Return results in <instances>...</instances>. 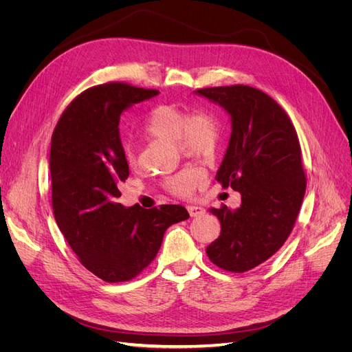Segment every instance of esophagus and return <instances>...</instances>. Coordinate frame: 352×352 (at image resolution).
I'll return each instance as SVG.
<instances>
[{
    "instance_id": "34e87169",
    "label": "esophagus",
    "mask_w": 352,
    "mask_h": 352,
    "mask_svg": "<svg viewBox=\"0 0 352 352\" xmlns=\"http://www.w3.org/2000/svg\"><path fill=\"white\" fill-rule=\"evenodd\" d=\"M188 211H189L190 217H198L206 212V210L199 206H188Z\"/></svg>"
}]
</instances>
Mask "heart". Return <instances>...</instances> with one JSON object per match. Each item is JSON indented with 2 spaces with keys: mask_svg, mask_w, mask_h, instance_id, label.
<instances>
[{
  "mask_svg": "<svg viewBox=\"0 0 352 352\" xmlns=\"http://www.w3.org/2000/svg\"><path fill=\"white\" fill-rule=\"evenodd\" d=\"M145 132L157 140L177 142L188 157L210 160L219 151L221 144V124L217 117L208 110L199 109L188 113L176 105H160L146 116ZM126 160L135 163L131 146L124 148ZM204 173L197 167H185L164 180V188L170 194L188 197L202 184Z\"/></svg>",
  "mask_w": 352,
  "mask_h": 352,
  "instance_id": "obj_1",
  "label": "heart"
}]
</instances>
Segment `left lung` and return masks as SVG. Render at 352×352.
Returning a JSON list of instances; mask_svg holds the SVG:
<instances>
[{"mask_svg":"<svg viewBox=\"0 0 352 352\" xmlns=\"http://www.w3.org/2000/svg\"><path fill=\"white\" fill-rule=\"evenodd\" d=\"M198 95L232 117V133L216 180L241 194V207L211 208L220 236L206 252L217 267L243 273L280 250L295 226L307 179L289 116L267 94L247 85L202 88Z\"/></svg>","mask_w":352,"mask_h":352,"instance_id":"left-lung-1","label":"left lung"}]
</instances>
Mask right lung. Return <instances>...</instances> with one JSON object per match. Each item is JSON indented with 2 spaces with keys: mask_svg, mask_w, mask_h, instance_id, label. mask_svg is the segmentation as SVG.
Here are the masks:
<instances>
[{
  "mask_svg": "<svg viewBox=\"0 0 352 352\" xmlns=\"http://www.w3.org/2000/svg\"><path fill=\"white\" fill-rule=\"evenodd\" d=\"M157 94L123 82L92 87L67 105L51 138L56 221L83 267L109 283L136 278L155 258L167 228L189 217L182 206L146 210L117 202L129 176L120 114Z\"/></svg>",
  "mask_w": 352,
  "mask_h": 352,
  "instance_id": "obj_1",
  "label": "right lung"
}]
</instances>
